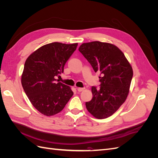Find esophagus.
Returning <instances> with one entry per match:
<instances>
[{
    "mask_svg": "<svg viewBox=\"0 0 158 158\" xmlns=\"http://www.w3.org/2000/svg\"><path fill=\"white\" fill-rule=\"evenodd\" d=\"M84 89H85L84 88H77V90L79 92H82V91H83Z\"/></svg>",
    "mask_w": 158,
    "mask_h": 158,
    "instance_id": "obj_1",
    "label": "esophagus"
}]
</instances>
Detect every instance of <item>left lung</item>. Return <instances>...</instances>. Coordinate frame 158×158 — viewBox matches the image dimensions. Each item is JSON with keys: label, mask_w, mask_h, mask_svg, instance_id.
<instances>
[{"label": "left lung", "mask_w": 158, "mask_h": 158, "mask_svg": "<svg viewBox=\"0 0 158 158\" xmlns=\"http://www.w3.org/2000/svg\"><path fill=\"white\" fill-rule=\"evenodd\" d=\"M99 76V89L92 86V99L85 103L88 111L99 119L111 116L128 96L132 68L123 52L109 43H84L78 49Z\"/></svg>", "instance_id": "1"}]
</instances>
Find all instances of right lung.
Returning <instances> with one entry per match:
<instances>
[{
	"label": "right lung",
	"mask_w": 158,
	"mask_h": 158,
	"mask_svg": "<svg viewBox=\"0 0 158 158\" xmlns=\"http://www.w3.org/2000/svg\"><path fill=\"white\" fill-rule=\"evenodd\" d=\"M77 46V43H51L32 52L25 62L22 87L33 106L45 116L60 113L73 95L70 87L56 78Z\"/></svg>",
	"instance_id": "obj_1"
}]
</instances>
